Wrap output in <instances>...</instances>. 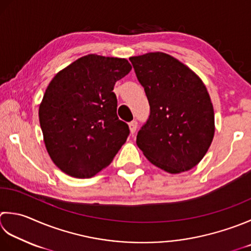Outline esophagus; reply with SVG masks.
I'll return each mask as SVG.
<instances>
[{
    "mask_svg": "<svg viewBox=\"0 0 251 251\" xmlns=\"http://www.w3.org/2000/svg\"><path fill=\"white\" fill-rule=\"evenodd\" d=\"M128 125H129V129L131 134H135L137 130V127H138V123H137V121H131Z\"/></svg>",
    "mask_w": 251,
    "mask_h": 251,
    "instance_id": "esophagus-1",
    "label": "esophagus"
}]
</instances>
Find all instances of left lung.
Segmentation results:
<instances>
[{"label":"left lung","instance_id":"obj_1","mask_svg":"<svg viewBox=\"0 0 251 251\" xmlns=\"http://www.w3.org/2000/svg\"><path fill=\"white\" fill-rule=\"evenodd\" d=\"M129 61L150 105L137 146L152 164L171 174L195 168L207 153L215 130L204 83L166 53L151 52Z\"/></svg>","mask_w":251,"mask_h":251}]
</instances>
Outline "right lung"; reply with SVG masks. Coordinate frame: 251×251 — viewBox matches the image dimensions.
I'll use <instances>...</instances> for the list:
<instances>
[{
  "label": "right lung",
  "mask_w": 251,
  "mask_h": 251,
  "mask_svg": "<svg viewBox=\"0 0 251 251\" xmlns=\"http://www.w3.org/2000/svg\"><path fill=\"white\" fill-rule=\"evenodd\" d=\"M131 65L125 58L88 54L58 72L49 83L39 121L50 158L76 178L106 168L129 135L116 114L113 92Z\"/></svg>",
  "instance_id": "1"
}]
</instances>
